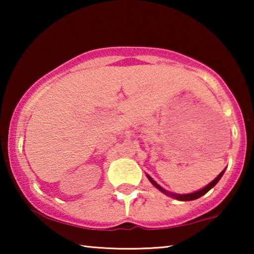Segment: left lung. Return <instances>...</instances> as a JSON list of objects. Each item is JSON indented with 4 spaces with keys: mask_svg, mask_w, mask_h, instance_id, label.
Returning a JSON list of instances; mask_svg holds the SVG:
<instances>
[{
    "mask_svg": "<svg viewBox=\"0 0 254 254\" xmlns=\"http://www.w3.org/2000/svg\"><path fill=\"white\" fill-rule=\"evenodd\" d=\"M226 169V168H225ZM225 169L222 171V173L217 176L216 178H215L213 182H210L207 186H205L204 188H201V189H199V190H197V191H194V192H189V194H175V192H171V191H168V190H166L165 188H162L160 185H158L156 182H154V180L150 177V176L147 174V177H148V179H149V182L151 183L154 187H156L158 190H160L161 192H163V194L165 195H167V196H169V197H173V198H175V199H177V200H182V201H187V200H194V199H197V198H199V197H201L203 195H205L206 192L207 191H209L210 189H212L215 185H216L218 182H220V179L222 178V176L224 175V173H225Z\"/></svg>",
    "mask_w": 254,
    "mask_h": 254,
    "instance_id": "left-lung-1",
    "label": "left lung"
}]
</instances>
